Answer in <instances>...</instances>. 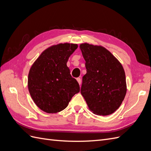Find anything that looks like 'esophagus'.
<instances>
[{
  "label": "esophagus",
  "instance_id": "obj_1",
  "mask_svg": "<svg viewBox=\"0 0 151 151\" xmlns=\"http://www.w3.org/2000/svg\"><path fill=\"white\" fill-rule=\"evenodd\" d=\"M76 79H77V82H78L79 84V85H81V78H79V77H78V78H77Z\"/></svg>",
  "mask_w": 151,
  "mask_h": 151
}]
</instances>
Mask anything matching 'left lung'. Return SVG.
Segmentation results:
<instances>
[{
  "mask_svg": "<svg viewBox=\"0 0 151 151\" xmlns=\"http://www.w3.org/2000/svg\"><path fill=\"white\" fill-rule=\"evenodd\" d=\"M80 49L87 71L81 93L93 113L111 115L120 107L127 93L124 69L111 53L101 46L83 43Z\"/></svg>",
  "mask_w": 151,
  "mask_h": 151,
  "instance_id": "obj_1",
  "label": "left lung"
}]
</instances>
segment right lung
<instances>
[{
  "instance_id": "add662e5",
  "label": "right lung",
  "mask_w": 151,
  "mask_h": 151,
  "mask_svg": "<svg viewBox=\"0 0 151 151\" xmlns=\"http://www.w3.org/2000/svg\"><path fill=\"white\" fill-rule=\"evenodd\" d=\"M77 44L60 43L43 51L31 66L28 79L29 92L38 108L48 113L64 109L80 91L77 81L67 66Z\"/></svg>"
}]
</instances>
